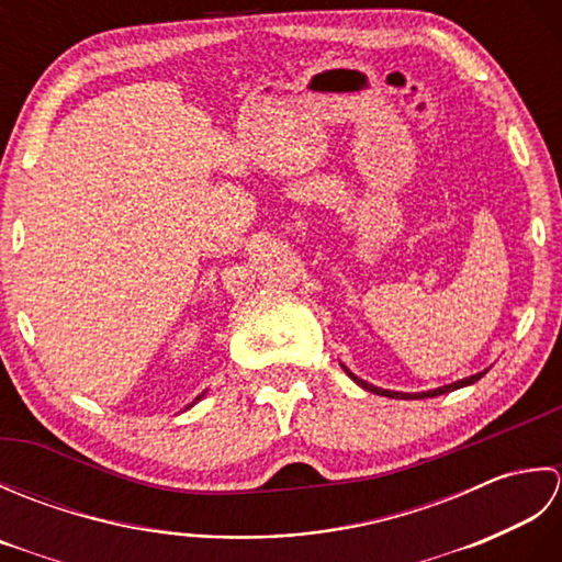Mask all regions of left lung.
<instances>
[{
  "label": "left lung",
  "mask_w": 562,
  "mask_h": 562,
  "mask_svg": "<svg viewBox=\"0 0 562 562\" xmlns=\"http://www.w3.org/2000/svg\"><path fill=\"white\" fill-rule=\"evenodd\" d=\"M345 372H348V369H345ZM350 374V372H348ZM485 372H481V374H473V376H469V379H461V381H457V384H449V386H441V389H435V391H425V393H398V391H386V389H376V386H372V384H367V381H362V379H357L355 374H350V379L352 381H357V384H360L362 389H367V391H372V393H379V396H389V398H432V396H441V393H449V391H453V389H461V386H469V384H475V381H479L481 376H483Z\"/></svg>",
  "instance_id": "obj_1"
}]
</instances>
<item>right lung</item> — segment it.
Instances as JSON below:
<instances>
[{
    "mask_svg": "<svg viewBox=\"0 0 562 562\" xmlns=\"http://www.w3.org/2000/svg\"><path fill=\"white\" fill-rule=\"evenodd\" d=\"M200 396H205V393H200ZM200 396H198V398H200ZM198 398H195V401H198ZM195 401H193V403H195Z\"/></svg>",
    "mask_w": 562,
    "mask_h": 562,
    "instance_id": "add662e5",
    "label": "right lung"
}]
</instances>
